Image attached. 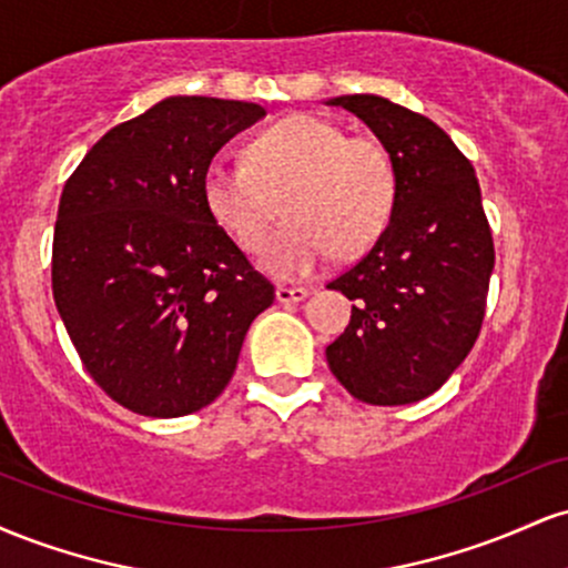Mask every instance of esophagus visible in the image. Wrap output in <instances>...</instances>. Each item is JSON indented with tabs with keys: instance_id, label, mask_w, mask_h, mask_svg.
<instances>
[{
	"instance_id": "esophagus-1",
	"label": "esophagus",
	"mask_w": 568,
	"mask_h": 568,
	"mask_svg": "<svg viewBox=\"0 0 568 568\" xmlns=\"http://www.w3.org/2000/svg\"><path fill=\"white\" fill-rule=\"evenodd\" d=\"M275 296L280 304H296V302H304V298L310 296V288H288V285H277Z\"/></svg>"
}]
</instances>
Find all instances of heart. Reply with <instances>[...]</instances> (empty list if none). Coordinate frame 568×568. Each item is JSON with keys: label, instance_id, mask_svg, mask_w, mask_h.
Returning <instances> with one entry per match:
<instances>
[{"label": "heart", "instance_id": "obj_1", "mask_svg": "<svg viewBox=\"0 0 568 568\" xmlns=\"http://www.w3.org/2000/svg\"><path fill=\"white\" fill-rule=\"evenodd\" d=\"M395 200L389 149L317 114L272 122L245 143L243 162L216 160L202 173L207 216L243 251L264 245L280 213L291 219L264 251V266L277 277L312 275L331 253H366L387 230Z\"/></svg>", "mask_w": 568, "mask_h": 568}]
</instances>
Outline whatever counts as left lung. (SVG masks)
<instances>
[{"label": "left lung", "instance_id": "obj_1", "mask_svg": "<svg viewBox=\"0 0 568 568\" xmlns=\"http://www.w3.org/2000/svg\"><path fill=\"white\" fill-rule=\"evenodd\" d=\"M328 106L361 116L389 149L397 200L374 247L328 283L355 304L325 357L352 397L406 406L470 355L494 270L491 226L470 160L433 120L382 95H338Z\"/></svg>", "mask_w": 568, "mask_h": 568}]
</instances>
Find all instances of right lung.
Here are the masks:
<instances>
[{"mask_svg":"<svg viewBox=\"0 0 568 568\" xmlns=\"http://www.w3.org/2000/svg\"><path fill=\"white\" fill-rule=\"evenodd\" d=\"M258 103L173 95L109 130L63 186L53 298L84 371L141 416L194 414L224 393L243 338L275 302L202 205V173Z\"/></svg>","mask_w":568,"mask_h":568,"instance_id":"add662e5","label":"right lung"}]
</instances>
